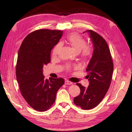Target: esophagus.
<instances>
[{"label": "esophagus", "instance_id": "1", "mask_svg": "<svg viewBox=\"0 0 132 132\" xmlns=\"http://www.w3.org/2000/svg\"><path fill=\"white\" fill-rule=\"evenodd\" d=\"M65 85H71V84H73V82H71V81H70L69 80H65Z\"/></svg>", "mask_w": 132, "mask_h": 132}]
</instances>
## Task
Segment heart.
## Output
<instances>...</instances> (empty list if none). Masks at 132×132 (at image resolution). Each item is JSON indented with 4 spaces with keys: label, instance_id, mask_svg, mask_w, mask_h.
Returning a JSON list of instances; mask_svg holds the SVG:
<instances>
[{
    "label": "heart",
    "instance_id": "1",
    "mask_svg": "<svg viewBox=\"0 0 132 132\" xmlns=\"http://www.w3.org/2000/svg\"><path fill=\"white\" fill-rule=\"evenodd\" d=\"M67 42L74 50L77 52H79L81 57L83 58L89 57L93 53V48L86 45V39L78 34L73 33L68 36ZM61 48L62 43L59 42L54 46L52 50L53 57H57ZM67 69H69L70 66L67 65Z\"/></svg>",
    "mask_w": 132,
    "mask_h": 132
}]
</instances>
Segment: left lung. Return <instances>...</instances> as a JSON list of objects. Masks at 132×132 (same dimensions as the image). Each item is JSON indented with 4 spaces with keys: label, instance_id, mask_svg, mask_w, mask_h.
I'll list each match as a JSON object with an SVG mask.
<instances>
[{
    "label": "left lung",
    "instance_id": "left-lung-1",
    "mask_svg": "<svg viewBox=\"0 0 132 132\" xmlns=\"http://www.w3.org/2000/svg\"><path fill=\"white\" fill-rule=\"evenodd\" d=\"M94 45V52L86 71L88 73L89 85L87 88L79 83L80 93L74 98V103L82 110H90L97 106L104 98L111 83L113 63L105 39L95 31L88 30Z\"/></svg>",
    "mask_w": 132,
    "mask_h": 132
}]
</instances>
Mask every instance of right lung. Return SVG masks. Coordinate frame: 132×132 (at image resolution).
<instances>
[{
	"instance_id": "add662e5",
	"label": "right lung",
	"mask_w": 132,
	"mask_h": 132,
	"mask_svg": "<svg viewBox=\"0 0 132 132\" xmlns=\"http://www.w3.org/2000/svg\"><path fill=\"white\" fill-rule=\"evenodd\" d=\"M61 30L40 29L28 35L19 50L16 76L19 89L27 103L34 110L44 112L55 102L62 78L45 79L43 67L51 62V52L61 39Z\"/></svg>"
}]
</instances>
